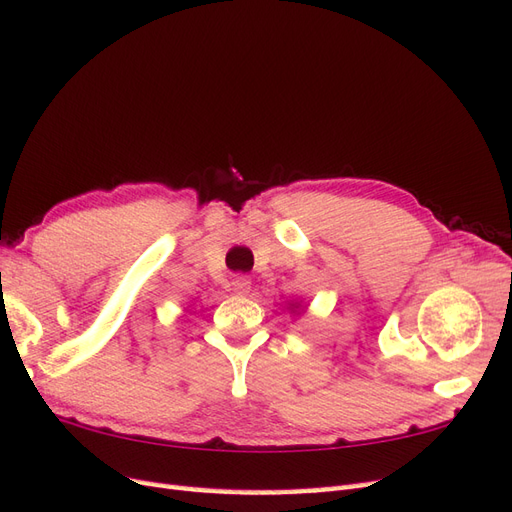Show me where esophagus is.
<instances>
[{"label":"esophagus","mask_w":512,"mask_h":512,"mask_svg":"<svg viewBox=\"0 0 512 512\" xmlns=\"http://www.w3.org/2000/svg\"><path fill=\"white\" fill-rule=\"evenodd\" d=\"M250 288H252V280H250V277L237 275L235 280H232V290H235L237 294H247V292H250Z\"/></svg>","instance_id":"obj_1"}]
</instances>
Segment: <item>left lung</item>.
<instances>
[{
	"label": "left lung",
	"mask_w": 512,
	"mask_h": 512,
	"mask_svg": "<svg viewBox=\"0 0 512 512\" xmlns=\"http://www.w3.org/2000/svg\"><path fill=\"white\" fill-rule=\"evenodd\" d=\"M286 309L290 314H299V312H305V307L301 305V301H290L288 305H286Z\"/></svg>",
	"instance_id": "obj_1"
}]
</instances>
